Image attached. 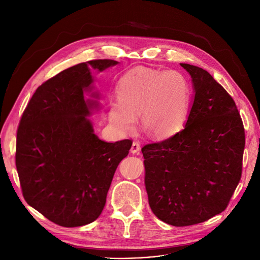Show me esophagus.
<instances>
[{
  "instance_id": "1",
  "label": "esophagus",
  "mask_w": 260,
  "mask_h": 260,
  "mask_svg": "<svg viewBox=\"0 0 260 260\" xmlns=\"http://www.w3.org/2000/svg\"><path fill=\"white\" fill-rule=\"evenodd\" d=\"M140 152V144L137 141H134L131 147V153L132 154H139Z\"/></svg>"
}]
</instances>
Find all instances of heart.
Wrapping results in <instances>:
<instances>
[{"label": "heart", "instance_id": "1", "mask_svg": "<svg viewBox=\"0 0 260 260\" xmlns=\"http://www.w3.org/2000/svg\"><path fill=\"white\" fill-rule=\"evenodd\" d=\"M118 101L108 108V122L119 134H127L140 116L143 129L166 139L178 133L188 116L190 87L179 71L136 67L123 75L117 88Z\"/></svg>", "mask_w": 260, "mask_h": 260}]
</instances>
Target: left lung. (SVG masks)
<instances>
[{"mask_svg": "<svg viewBox=\"0 0 260 260\" xmlns=\"http://www.w3.org/2000/svg\"><path fill=\"white\" fill-rule=\"evenodd\" d=\"M180 65L195 91L185 127L141 149L149 207L174 226L207 221L226 209L241 178L245 144L233 98L207 71Z\"/></svg>", "mask_w": 260, "mask_h": 260, "instance_id": "left-lung-1", "label": "left lung"}]
</instances>
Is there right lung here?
Masks as SVG:
<instances>
[{"label":"right lung","mask_w":260,"mask_h":260,"mask_svg":"<svg viewBox=\"0 0 260 260\" xmlns=\"http://www.w3.org/2000/svg\"><path fill=\"white\" fill-rule=\"evenodd\" d=\"M117 64L91 60L59 73L37 88L20 120L16 167L24 199L56 224L75 228L97 219L133 144L99 139L87 118L99 106L84 99L92 89V71Z\"/></svg>","instance_id":"add662e5"}]
</instances>
